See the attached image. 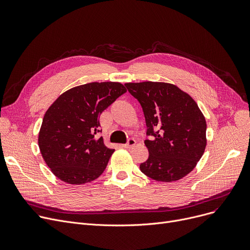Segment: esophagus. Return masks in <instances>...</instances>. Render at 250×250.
Masks as SVG:
<instances>
[{
  "label": "esophagus",
  "mask_w": 250,
  "mask_h": 250,
  "mask_svg": "<svg viewBox=\"0 0 250 250\" xmlns=\"http://www.w3.org/2000/svg\"><path fill=\"white\" fill-rule=\"evenodd\" d=\"M136 145V141L134 139H129L127 141L126 144H125V145H123L124 148H126V149H130L132 147H134Z\"/></svg>",
  "instance_id": "34e87169"
}]
</instances>
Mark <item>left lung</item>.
I'll use <instances>...</instances> for the list:
<instances>
[{
  "instance_id": "left-lung-1",
  "label": "left lung",
  "mask_w": 250,
  "mask_h": 250,
  "mask_svg": "<svg viewBox=\"0 0 250 250\" xmlns=\"http://www.w3.org/2000/svg\"><path fill=\"white\" fill-rule=\"evenodd\" d=\"M141 104L149 158L141 171L157 181H176L192 171L205 152L207 124L196 102L172 84H125Z\"/></svg>"
}]
</instances>
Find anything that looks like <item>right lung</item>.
<instances>
[{
  "mask_svg": "<svg viewBox=\"0 0 250 250\" xmlns=\"http://www.w3.org/2000/svg\"><path fill=\"white\" fill-rule=\"evenodd\" d=\"M126 89L117 82H93L62 93L44 114L38 135L42 155L59 179L83 185L99 177L114 152L95 139L99 116Z\"/></svg>",
  "mask_w": 250,
  "mask_h": 250,
  "instance_id": "right-lung-1",
  "label": "right lung"
}]
</instances>
